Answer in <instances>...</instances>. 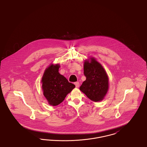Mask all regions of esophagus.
Here are the masks:
<instances>
[{"instance_id":"esophagus-1","label":"esophagus","mask_w":147,"mask_h":147,"mask_svg":"<svg viewBox=\"0 0 147 147\" xmlns=\"http://www.w3.org/2000/svg\"><path fill=\"white\" fill-rule=\"evenodd\" d=\"M74 84H75V85H76V86L77 87V88H78L79 86V82H76V83H74Z\"/></svg>"}]
</instances>
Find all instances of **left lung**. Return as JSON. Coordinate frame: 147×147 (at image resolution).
Segmentation results:
<instances>
[{
  "label": "left lung",
  "instance_id": "8db88e82",
  "mask_svg": "<svg viewBox=\"0 0 147 147\" xmlns=\"http://www.w3.org/2000/svg\"><path fill=\"white\" fill-rule=\"evenodd\" d=\"M91 62H84V74L86 80L80 86V90L92 101H101L109 88V78L102 66L94 58Z\"/></svg>",
  "mask_w": 147,
  "mask_h": 147
}]
</instances>
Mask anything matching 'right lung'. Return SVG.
<instances>
[{"label":"right lung","instance_id":"add662e5","mask_svg":"<svg viewBox=\"0 0 147 147\" xmlns=\"http://www.w3.org/2000/svg\"><path fill=\"white\" fill-rule=\"evenodd\" d=\"M59 64L49 65L42 77L43 95L52 106H57L63 102L67 95L76 86L59 73Z\"/></svg>","mask_w":147,"mask_h":147}]
</instances>
